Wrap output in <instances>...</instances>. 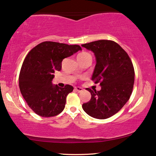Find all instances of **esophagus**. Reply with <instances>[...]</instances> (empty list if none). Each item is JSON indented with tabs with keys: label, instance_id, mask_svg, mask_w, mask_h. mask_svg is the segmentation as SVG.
<instances>
[{
	"label": "esophagus",
	"instance_id": "1",
	"mask_svg": "<svg viewBox=\"0 0 156 156\" xmlns=\"http://www.w3.org/2000/svg\"><path fill=\"white\" fill-rule=\"evenodd\" d=\"M75 90L78 92H82L83 90V88H80V87H75Z\"/></svg>",
	"mask_w": 156,
	"mask_h": 156
}]
</instances>
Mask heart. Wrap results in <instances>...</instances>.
Listing matches in <instances>:
<instances>
[{
	"mask_svg": "<svg viewBox=\"0 0 156 156\" xmlns=\"http://www.w3.org/2000/svg\"><path fill=\"white\" fill-rule=\"evenodd\" d=\"M86 57H90V55L87 52H83L80 53V54L78 55V57H77V58H86Z\"/></svg>",
	"mask_w": 156,
	"mask_h": 156,
	"instance_id": "obj_1",
	"label": "heart"
}]
</instances>
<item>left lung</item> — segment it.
I'll return each instance as SVG.
<instances>
[{"label":"left lung","mask_w":156,"mask_h":156,"mask_svg":"<svg viewBox=\"0 0 156 156\" xmlns=\"http://www.w3.org/2000/svg\"><path fill=\"white\" fill-rule=\"evenodd\" d=\"M81 46L95 55L96 63L91 79L101 87L100 90L86 88L91 98L82 108L90 117L107 119L117 113L130 97L135 80L133 62L114 41L102 39Z\"/></svg>","instance_id":"left-lung-1"}]
</instances>
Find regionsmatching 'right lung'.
I'll return each mask as SVG.
<instances>
[{
	"instance_id": "add662e5",
	"label": "right lung",
	"mask_w": 156,
	"mask_h": 156,
	"mask_svg": "<svg viewBox=\"0 0 156 156\" xmlns=\"http://www.w3.org/2000/svg\"><path fill=\"white\" fill-rule=\"evenodd\" d=\"M82 50L78 44L55 42L40 43L23 61L19 74V88L29 107L43 117L56 116L63 111L66 97L73 87L60 88L52 84L55 71H60L63 59Z\"/></svg>"
}]
</instances>
